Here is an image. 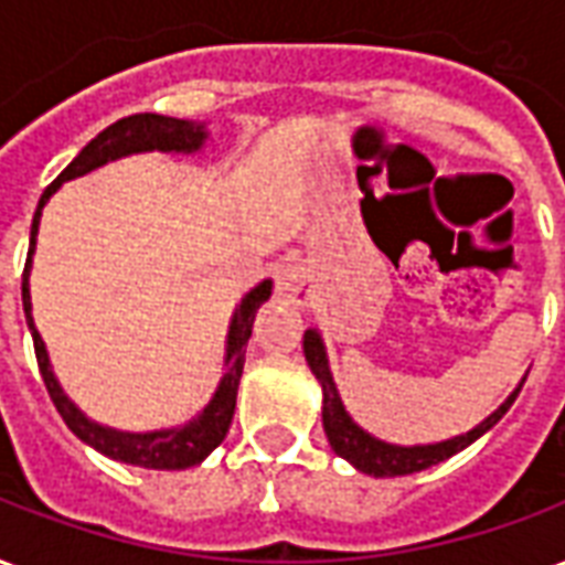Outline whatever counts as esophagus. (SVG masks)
Here are the masks:
<instances>
[{
	"instance_id": "34e87169",
	"label": "esophagus",
	"mask_w": 565,
	"mask_h": 565,
	"mask_svg": "<svg viewBox=\"0 0 565 565\" xmlns=\"http://www.w3.org/2000/svg\"><path fill=\"white\" fill-rule=\"evenodd\" d=\"M311 269L305 266V263H294V266H287V269L278 271V296L287 299V302L305 305L308 302V296H311Z\"/></svg>"
}]
</instances>
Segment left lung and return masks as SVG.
<instances>
[{"mask_svg": "<svg viewBox=\"0 0 565 565\" xmlns=\"http://www.w3.org/2000/svg\"><path fill=\"white\" fill-rule=\"evenodd\" d=\"M305 362L311 367V374L317 377L320 388H323V431L329 437V446L335 449V455H341L344 461H350L356 467L359 473L377 476V479H386V476H407L419 473V470H428L434 463L452 458L455 452L467 449L470 443H476L484 431H491L497 422L503 419L505 411L515 404L518 392L524 386L527 374L521 377L509 398L497 407L491 416H484L476 428H470L467 434H455L449 440L440 443H416V446H401V443H386L367 434L362 425H359L350 413H347L344 401H341V392L335 386V377H332V367H329V356H326L323 335L317 329H305L302 338Z\"/></svg>", "mask_w": 565, "mask_h": 565, "instance_id": "left-lung-1", "label": "left lung"}]
</instances>
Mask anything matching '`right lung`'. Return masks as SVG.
<instances>
[{"mask_svg": "<svg viewBox=\"0 0 565 565\" xmlns=\"http://www.w3.org/2000/svg\"><path fill=\"white\" fill-rule=\"evenodd\" d=\"M209 143L206 122H191V119H173V116H158V113H134L125 116L110 128H104L95 140L83 146L81 154L62 170L56 182L41 194L32 218V233H29V257L26 269H23V311H26V326L35 341V356L41 377L47 386L50 398L56 404V411L65 419L71 431L77 434L86 446L95 452L107 455L113 461L134 463V467H146V470H188L206 461L209 452L218 446L230 431L233 411H236V392H239L242 367H245V347H248L250 326L254 317L260 311V305L271 296V281H260L254 290L242 296L236 311L230 317L227 341H224V374H221L218 386L212 392V398L203 404L198 416H191L182 425L173 428H158V431H119L110 425L89 419L86 413L65 395L60 377L53 374L50 365V353L44 338L35 329V317H32V296H29V271H32V254L38 245V227H41V212L47 206V200L60 191L65 182L77 177H86L92 170H98L107 161H119L128 154L140 152H173V154H198Z\"/></svg>", "mask_w": 565, "mask_h": 565, "instance_id": "add662e5", "label": "right lung"}]
</instances>
